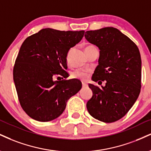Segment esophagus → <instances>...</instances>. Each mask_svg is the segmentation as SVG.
Returning <instances> with one entry per match:
<instances>
[{
	"instance_id": "esophagus-1",
	"label": "esophagus",
	"mask_w": 151,
	"mask_h": 151,
	"mask_svg": "<svg viewBox=\"0 0 151 151\" xmlns=\"http://www.w3.org/2000/svg\"><path fill=\"white\" fill-rule=\"evenodd\" d=\"M87 86H88V85H87L86 83L82 82V86H83V87H86Z\"/></svg>"
}]
</instances>
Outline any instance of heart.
<instances>
[{"label": "heart", "mask_w": 151, "mask_h": 151, "mask_svg": "<svg viewBox=\"0 0 151 151\" xmlns=\"http://www.w3.org/2000/svg\"><path fill=\"white\" fill-rule=\"evenodd\" d=\"M92 46H87L86 48H89V47H91ZM72 77L74 78V79H82V80H84V79H86L87 75L86 73L82 72L81 70H76L74 72H72Z\"/></svg>", "instance_id": "b5f03b06"}]
</instances>
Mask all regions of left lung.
Instances as JSON below:
<instances>
[{
    "label": "left lung",
    "instance_id": "left-lung-1",
    "mask_svg": "<svg viewBox=\"0 0 151 151\" xmlns=\"http://www.w3.org/2000/svg\"><path fill=\"white\" fill-rule=\"evenodd\" d=\"M85 38L99 48V65L92 77L101 88L89 83L93 92L86 108L103 122L119 120L132 108L141 91V59L137 45L114 27L87 31Z\"/></svg>",
    "mask_w": 151,
    "mask_h": 151
}]
</instances>
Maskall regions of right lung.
Masks as SVG:
<instances>
[{"mask_svg":"<svg viewBox=\"0 0 151 151\" xmlns=\"http://www.w3.org/2000/svg\"><path fill=\"white\" fill-rule=\"evenodd\" d=\"M83 34L84 31L46 28L22 43L14 66L13 79L22 108L32 119L39 122L56 119L65 110L68 100L80 91L79 80L53 79L56 75L69 77L65 71L68 51Z\"/></svg>","mask_w":151,"mask_h":151,"instance_id":"1","label":"right lung"}]
</instances>
